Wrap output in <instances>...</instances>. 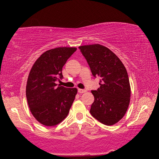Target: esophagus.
I'll return each instance as SVG.
<instances>
[{
  "label": "esophagus",
  "instance_id": "esophagus-1",
  "mask_svg": "<svg viewBox=\"0 0 159 159\" xmlns=\"http://www.w3.org/2000/svg\"><path fill=\"white\" fill-rule=\"evenodd\" d=\"M78 92H79V93H84L86 92V90H84V89H78Z\"/></svg>",
  "mask_w": 159,
  "mask_h": 159
}]
</instances>
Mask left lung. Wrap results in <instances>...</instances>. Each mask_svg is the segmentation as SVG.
<instances>
[{"mask_svg": "<svg viewBox=\"0 0 159 159\" xmlns=\"http://www.w3.org/2000/svg\"><path fill=\"white\" fill-rule=\"evenodd\" d=\"M94 77L101 78L100 88L92 90L94 96L92 116L103 125L116 124L127 112L131 88L127 71L116 54L99 44L80 46Z\"/></svg>", "mask_w": 159, "mask_h": 159, "instance_id": "1", "label": "left lung"}]
</instances>
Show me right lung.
<instances>
[{
  "mask_svg": "<svg viewBox=\"0 0 159 159\" xmlns=\"http://www.w3.org/2000/svg\"><path fill=\"white\" fill-rule=\"evenodd\" d=\"M77 48L59 47L45 51L34 63L26 86V96L32 114L40 124L53 127L66 118L77 89L57 85L62 68Z\"/></svg>",
  "mask_w": 159,
  "mask_h": 159,
  "instance_id": "right-lung-1",
  "label": "right lung"
}]
</instances>
